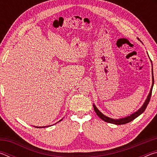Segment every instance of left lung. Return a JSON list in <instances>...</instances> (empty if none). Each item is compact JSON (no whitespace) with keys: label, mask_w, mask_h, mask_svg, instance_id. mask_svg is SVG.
Returning a JSON list of instances; mask_svg holds the SVG:
<instances>
[{"label":"left lung","mask_w":157,"mask_h":157,"mask_svg":"<svg viewBox=\"0 0 157 157\" xmlns=\"http://www.w3.org/2000/svg\"><path fill=\"white\" fill-rule=\"evenodd\" d=\"M152 73H153V72H152ZM153 85H154V76L152 75V88H151V89H150V94H149V95H148L147 99H146L145 103L142 106V107L140 108V109L138 110L136 112L132 113L131 116H127V117H126V118H124L118 119V120H114V119L108 118V117L105 116V115H103V114L101 113L99 110L98 109L97 107H95V106L94 105V110L95 111V113H96L97 115L100 117V118H101V119H102V120H103L104 121L107 122V123H112V124H124L128 123H129V122H131L133 120H134L135 118H136L138 116H140V114H141L143 112V111L145 110V109H146V107H147V106L149 104V102H150V100L151 95H152V91Z\"/></svg>","instance_id":"1"}]
</instances>
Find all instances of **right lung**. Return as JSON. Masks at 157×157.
<instances>
[{
	"instance_id": "add662e5",
	"label": "right lung",
	"mask_w": 157,
	"mask_h": 157,
	"mask_svg": "<svg viewBox=\"0 0 157 157\" xmlns=\"http://www.w3.org/2000/svg\"><path fill=\"white\" fill-rule=\"evenodd\" d=\"M48 127V126H47L46 127ZM37 127V128H38V127H39V128H41V127Z\"/></svg>"
}]
</instances>
